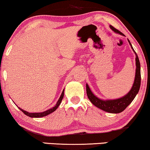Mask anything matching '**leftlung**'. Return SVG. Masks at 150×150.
<instances>
[{
  "mask_svg": "<svg viewBox=\"0 0 150 150\" xmlns=\"http://www.w3.org/2000/svg\"><path fill=\"white\" fill-rule=\"evenodd\" d=\"M111 29L114 31L115 33L120 34L121 35H124L121 33V32L115 29V28H113V26L110 25ZM129 43L132 47V48L133 49V51L136 54V75H135V79H134V82L132 86V88L129 91V92L127 94L125 95V96H123L122 98H118V99L115 100H103L100 99L96 97L95 95L91 91L90 88L88 87V85L86 84V93L87 96H88L89 100L91 102L93 105H94L96 107H97L99 109L103 110V111H107L109 113H118L122 112L130 105V103L133 101L134 98H135L136 96L139 91L140 86H141V64H140L139 59L136 54L135 51H134L133 47H132V44H131L129 40L128 39Z\"/></svg>",
  "mask_w": 150,
  "mask_h": 150,
  "instance_id": "8db88e82",
  "label": "left lung"
}]
</instances>
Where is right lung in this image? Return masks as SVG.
Instances as JSON below:
<instances>
[{
	"instance_id": "add662e5",
	"label": "right lung",
	"mask_w": 150,
	"mask_h": 150,
	"mask_svg": "<svg viewBox=\"0 0 150 150\" xmlns=\"http://www.w3.org/2000/svg\"><path fill=\"white\" fill-rule=\"evenodd\" d=\"M64 94V90L63 91H62V93L61 95V96H60L59 99L57 102L56 105L54 106V107L51 108V109L47 110V111H43V112H41V113H29V112H28V111H24L23 109H21V108H19V107H18V109H19L21 111H22V112H23L24 114H25L26 115H28V116L31 117H41L45 116V115H48V114H50V113L54 112V111H55L57 109L59 106L60 104H61L62 99H63Z\"/></svg>"
}]
</instances>
